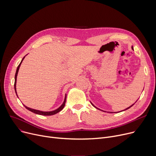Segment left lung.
<instances>
[{"label": "left lung", "mask_w": 156, "mask_h": 156, "mask_svg": "<svg viewBox=\"0 0 156 156\" xmlns=\"http://www.w3.org/2000/svg\"><path fill=\"white\" fill-rule=\"evenodd\" d=\"M132 48H133V47H132ZM91 104H92V105H93V106H94V107H95V108H97V109H99V110H101V109H99V108H96V107H95V105H94V104H92V102H91ZM133 105H134V104H133V105H131V106H129V108H126V109H125V110H126V109H129V108H131V107H132V106H133ZM124 111H125V110H124ZM104 112H105V111H104Z\"/></svg>", "instance_id": "8db88e82"}]
</instances>
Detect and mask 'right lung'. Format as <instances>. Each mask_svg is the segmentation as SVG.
Returning <instances> with one entry per match:
<instances>
[{"label": "right lung", "mask_w": 156, "mask_h": 156, "mask_svg": "<svg viewBox=\"0 0 156 156\" xmlns=\"http://www.w3.org/2000/svg\"><path fill=\"white\" fill-rule=\"evenodd\" d=\"M24 57H25V56H24V57H23V59L21 60L20 64H19V66H18V68H17V69H16V74H15V78H14V79H15V81H14V90H15V92H16V95H17V96H18V95H17V92H16V78H17L18 73L20 67V66H21V64L23 60L24 59ZM66 96H65L64 102L62 103V104L60 106V107H59L58 109H55V110H54V111H48V112H44V111H39V110H36V109H31V108H30L27 107V106L24 105V106L26 108V109H27L28 110H29L30 111H31V112H34V113H35V114H40V115H43V116H51V115H54V114H57V112H60V111L64 108V105H65V103H66Z\"/></svg>", "instance_id": "right-lung-1"}]
</instances>
